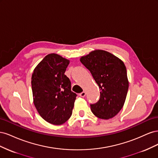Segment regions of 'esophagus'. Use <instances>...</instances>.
I'll list each match as a JSON object with an SVG mask.
<instances>
[{
	"label": "esophagus",
	"mask_w": 158,
	"mask_h": 158,
	"mask_svg": "<svg viewBox=\"0 0 158 158\" xmlns=\"http://www.w3.org/2000/svg\"><path fill=\"white\" fill-rule=\"evenodd\" d=\"M85 94H86V93H85V92H82V93H80V94H79V95L80 97H82V98H84V97H85Z\"/></svg>",
	"instance_id": "1"
}]
</instances>
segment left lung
Masks as SVG:
<instances>
[{"mask_svg": "<svg viewBox=\"0 0 158 158\" xmlns=\"http://www.w3.org/2000/svg\"><path fill=\"white\" fill-rule=\"evenodd\" d=\"M100 88V98L90 105L94 115L107 120L123 108L128 89L127 69L123 61L111 52L97 49L80 59Z\"/></svg>", "mask_w": 158, "mask_h": 158, "instance_id": "obj_1", "label": "left lung"}]
</instances>
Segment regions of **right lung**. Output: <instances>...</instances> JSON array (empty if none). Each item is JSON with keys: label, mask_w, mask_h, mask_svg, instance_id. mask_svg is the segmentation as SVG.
Segmentation results:
<instances>
[{"label": "right lung", "mask_w": 158, "mask_h": 158, "mask_svg": "<svg viewBox=\"0 0 158 158\" xmlns=\"http://www.w3.org/2000/svg\"><path fill=\"white\" fill-rule=\"evenodd\" d=\"M70 60L56 53L46 55L31 76L33 103L40 116L55 125H60L71 117L76 94L64 74Z\"/></svg>", "instance_id": "right-lung-1"}]
</instances>
